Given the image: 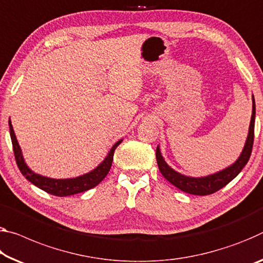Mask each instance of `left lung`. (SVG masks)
I'll return each instance as SVG.
<instances>
[{
    "instance_id": "1",
    "label": "left lung",
    "mask_w": 263,
    "mask_h": 263,
    "mask_svg": "<svg viewBox=\"0 0 263 263\" xmlns=\"http://www.w3.org/2000/svg\"><path fill=\"white\" fill-rule=\"evenodd\" d=\"M252 102H253V110H252V118L251 124H249L248 128V136L246 139L245 146L242 148V152L240 153V156L235 162H233L232 165H229L228 167L223 168L219 172H215L213 174L205 177H189L185 174H181L177 172L176 170H173L171 166L165 161L164 157L160 152L159 145L157 146V162L158 167L161 172L165 179H167L171 184L174 185L177 189L181 190L186 193L194 194V195H207L212 194L214 192L221 190L222 187L226 186L228 182H231L237 174L241 172L246 164L249 160L251 157L252 148H253V141H254V124H255V99L252 95Z\"/></svg>"
}]
</instances>
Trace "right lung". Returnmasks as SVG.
Wrapping results in <instances>:
<instances>
[{
	"label": "right lung",
	"mask_w": 263,
	"mask_h": 263,
	"mask_svg": "<svg viewBox=\"0 0 263 263\" xmlns=\"http://www.w3.org/2000/svg\"><path fill=\"white\" fill-rule=\"evenodd\" d=\"M9 131H10V138L12 143V148H14V154L16 164H17L21 173L23 174L28 181H30L31 184L39 187V189L43 190L49 194L56 195V197H68V195L82 193V192H85L87 190L93 189L95 186H97L99 182H101L104 178L107 176L109 171L112 166V160H114V154L115 149L117 146L122 143L123 139L117 141V143L111 147V149L107 153L101 164L98 166L87 172L83 176H79L76 178H68V179H53L49 177H44L42 174H39L32 171L29 166L27 165L26 160L23 158L22 149L16 138L14 127H12L11 122L9 119Z\"/></svg>",
	"instance_id": "right-lung-1"
}]
</instances>
